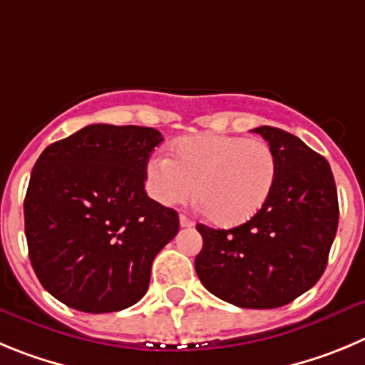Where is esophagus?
<instances>
[{
    "label": "esophagus",
    "mask_w": 365,
    "mask_h": 365,
    "mask_svg": "<svg viewBox=\"0 0 365 365\" xmlns=\"http://www.w3.org/2000/svg\"><path fill=\"white\" fill-rule=\"evenodd\" d=\"M180 225H182V227H192V225H195V222H192L189 216L180 215Z\"/></svg>",
    "instance_id": "34e87169"
}]
</instances>
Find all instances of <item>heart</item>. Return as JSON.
Masks as SVG:
<instances>
[{
	"label": "heart",
	"mask_w": 365,
	"mask_h": 365,
	"mask_svg": "<svg viewBox=\"0 0 365 365\" xmlns=\"http://www.w3.org/2000/svg\"><path fill=\"white\" fill-rule=\"evenodd\" d=\"M277 156L264 140L227 134H196L178 140L175 158L147 162V190L162 205H183L198 196L220 225L251 220L277 183Z\"/></svg>",
	"instance_id": "heart-1"
}]
</instances>
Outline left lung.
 Instances as JSON below:
<instances>
[{
    "label": "left lung",
    "mask_w": 365,
    "mask_h": 365,
    "mask_svg": "<svg viewBox=\"0 0 365 365\" xmlns=\"http://www.w3.org/2000/svg\"><path fill=\"white\" fill-rule=\"evenodd\" d=\"M277 156V183L249 222L232 229L198 223L195 267L203 287L245 309H274L309 291L326 271L338 227V196L324 156L277 127L252 129Z\"/></svg>",
    "instance_id": "left-lung-1"
}]
</instances>
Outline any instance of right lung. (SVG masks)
I'll list each match as a JSON object with an SVG mask.
<instances>
[{
  "mask_svg": "<svg viewBox=\"0 0 365 365\" xmlns=\"http://www.w3.org/2000/svg\"><path fill=\"white\" fill-rule=\"evenodd\" d=\"M162 142L150 127L94 123L38 158L23 203L29 258L61 304L113 313L147 293L153 260L180 227L143 189Z\"/></svg>",
  "mask_w": 365,
  "mask_h": 365,
  "instance_id": "right-lung-1",
  "label": "right lung"
}]
</instances>
